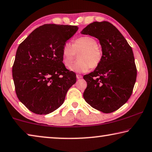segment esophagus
<instances>
[{
  "label": "esophagus",
  "mask_w": 152,
  "mask_h": 152,
  "mask_svg": "<svg viewBox=\"0 0 152 152\" xmlns=\"http://www.w3.org/2000/svg\"><path fill=\"white\" fill-rule=\"evenodd\" d=\"M76 78L77 79H81V78H82V75H80V74H77L76 75Z\"/></svg>",
  "instance_id": "34e87169"
}]
</instances>
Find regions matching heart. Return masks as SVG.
Segmentation results:
<instances>
[{"label":"heart","instance_id":"1","mask_svg":"<svg viewBox=\"0 0 152 152\" xmlns=\"http://www.w3.org/2000/svg\"><path fill=\"white\" fill-rule=\"evenodd\" d=\"M79 54V61L71 68L78 73H84L92 68H96L101 64L103 56L102 50L96 39L91 36H82L74 41L72 44L66 43L61 50L62 61L66 68H70Z\"/></svg>","mask_w":152,"mask_h":152}]
</instances>
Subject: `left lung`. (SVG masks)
Segmentation results:
<instances>
[{
    "instance_id": "left-lung-1",
    "label": "left lung",
    "mask_w": 152,
    "mask_h": 152,
    "mask_svg": "<svg viewBox=\"0 0 152 152\" xmlns=\"http://www.w3.org/2000/svg\"><path fill=\"white\" fill-rule=\"evenodd\" d=\"M82 33L99 39L103 52L101 64L83 76L87 83L84 99L95 109L104 113L114 112L129 99L137 78L132 47L108 21L92 23Z\"/></svg>"
}]
</instances>
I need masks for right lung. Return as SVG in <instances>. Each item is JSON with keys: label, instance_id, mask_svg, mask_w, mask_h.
Instances as JSON below:
<instances>
[{"label": "right lung", "instance_id": "obj_1", "mask_svg": "<svg viewBox=\"0 0 152 152\" xmlns=\"http://www.w3.org/2000/svg\"><path fill=\"white\" fill-rule=\"evenodd\" d=\"M78 27L45 24L35 29L18 47L12 66L15 92L31 111L47 115L58 109L76 76L64 66L61 50Z\"/></svg>", "mask_w": 152, "mask_h": 152}]
</instances>
